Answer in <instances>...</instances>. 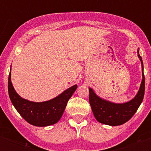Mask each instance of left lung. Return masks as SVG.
I'll return each mask as SVG.
<instances>
[{
    "instance_id": "1",
    "label": "left lung",
    "mask_w": 151,
    "mask_h": 151,
    "mask_svg": "<svg viewBox=\"0 0 151 151\" xmlns=\"http://www.w3.org/2000/svg\"><path fill=\"white\" fill-rule=\"evenodd\" d=\"M138 56L142 63L143 80L140 88L136 97L126 103L116 104L100 99L96 95L93 90L89 88V103L95 117L100 123L108 125H121L127 122L137 111L142 103L145 91V78L143 73V63L142 57L137 50Z\"/></svg>"
}]
</instances>
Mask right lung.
<instances>
[{
	"mask_svg": "<svg viewBox=\"0 0 151 151\" xmlns=\"http://www.w3.org/2000/svg\"><path fill=\"white\" fill-rule=\"evenodd\" d=\"M77 85L66 90L59 96L42 103H34L24 99L17 94L12 84L11 72L8 76V94L19 114L28 123L35 126H48L59 122L67 102L77 89Z\"/></svg>",
	"mask_w": 151,
	"mask_h": 151,
	"instance_id": "obj_1",
	"label": "right lung"
}]
</instances>
